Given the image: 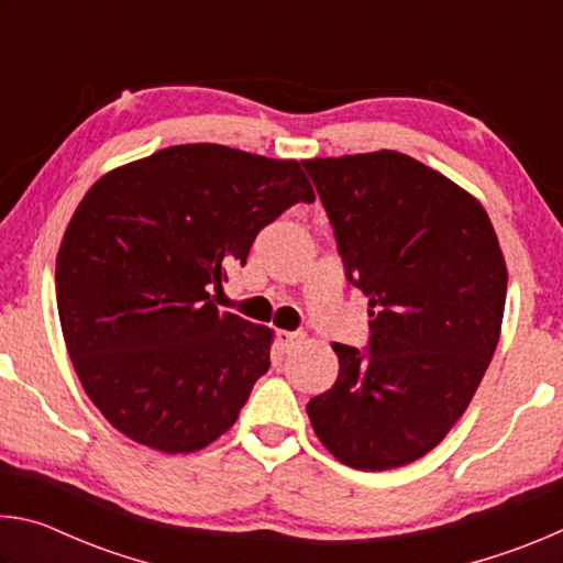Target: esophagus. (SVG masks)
Masks as SVG:
<instances>
[{
	"label": "esophagus",
	"mask_w": 563,
	"mask_h": 563,
	"mask_svg": "<svg viewBox=\"0 0 563 563\" xmlns=\"http://www.w3.org/2000/svg\"><path fill=\"white\" fill-rule=\"evenodd\" d=\"M278 342H280V347L285 350V352H290L295 345H300V342L305 340V332H300V330H278Z\"/></svg>",
	"instance_id": "1"
}]
</instances>
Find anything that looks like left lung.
<instances>
[{"label": "left lung", "instance_id": "left-lung-1", "mask_svg": "<svg viewBox=\"0 0 563 563\" xmlns=\"http://www.w3.org/2000/svg\"><path fill=\"white\" fill-rule=\"evenodd\" d=\"M345 278L369 300L365 350L332 342L340 373L312 397L320 442L362 472L440 444L499 342L507 265L482 203L397 151L302 161Z\"/></svg>", "mask_w": 563, "mask_h": 563}]
</instances>
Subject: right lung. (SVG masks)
Wrapping results in <instances>:
<instances>
[{
  "mask_svg": "<svg viewBox=\"0 0 563 563\" xmlns=\"http://www.w3.org/2000/svg\"><path fill=\"white\" fill-rule=\"evenodd\" d=\"M300 201L316 194L298 161L218 144L156 151L89 188L56 255V308L76 375L121 434L186 454L235 424L273 332L218 310L213 290Z\"/></svg>",
  "mask_w": 563,
  "mask_h": 563,
  "instance_id": "right-lung-1",
  "label": "right lung"
}]
</instances>
